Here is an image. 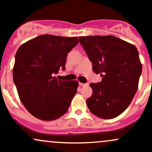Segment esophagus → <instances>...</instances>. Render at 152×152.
Listing matches in <instances>:
<instances>
[{
	"instance_id": "34e87169",
	"label": "esophagus",
	"mask_w": 152,
	"mask_h": 152,
	"mask_svg": "<svg viewBox=\"0 0 152 152\" xmlns=\"http://www.w3.org/2000/svg\"><path fill=\"white\" fill-rule=\"evenodd\" d=\"M88 83H79V85L81 87H84V86H86V85H88Z\"/></svg>"
}]
</instances>
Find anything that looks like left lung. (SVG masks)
Masks as SVG:
<instances>
[{"mask_svg": "<svg viewBox=\"0 0 152 152\" xmlns=\"http://www.w3.org/2000/svg\"><path fill=\"white\" fill-rule=\"evenodd\" d=\"M80 43L93 63V70L101 82L90 83L91 97L86 100L90 111L110 119L130 105L138 89L142 66L137 49L113 36L79 37Z\"/></svg>", "mask_w": 152, "mask_h": 152, "instance_id": "1", "label": "left lung"}]
</instances>
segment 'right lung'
Here are the masks:
<instances>
[{
	"mask_svg": "<svg viewBox=\"0 0 152 152\" xmlns=\"http://www.w3.org/2000/svg\"><path fill=\"white\" fill-rule=\"evenodd\" d=\"M78 42L77 37L44 34L18 48L13 82L21 103L34 117L52 121L67 111L78 82L59 80L54 75L65 69L67 54Z\"/></svg>",
	"mask_w": 152,
	"mask_h": 152,
	"instance_id": "1",
	"label": "right lung"
}]
</instances>
